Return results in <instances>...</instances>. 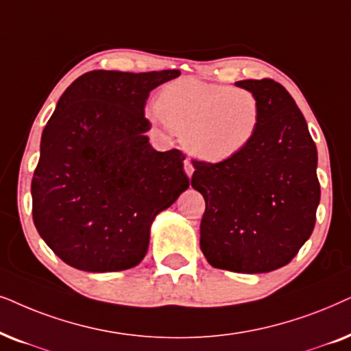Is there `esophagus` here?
<instances>
[{
	"label": "esophagus",
	"mask_w": 351,
	"mask_h": 351,
	"mask_svg": "<svg viewBox=\"0 0 351 351\" xmlns=\"http://www.w3.org/2000/svg\"><path fill=\"white\" fill-rule=\"evenodd\" d=\"M184 171H186V175H188V176H193L194 167H193V163H191L189 158H186V160H184Z\"/></svg>",
	"instance_id": "esophagus-1"
}]
</instances>
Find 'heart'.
<instances>
[{"label": "heart", "instance_id": "1", "mask_svg": "<svg viewBox=\"0 0 351 351\" xmlns=\"http://www.w3.org/2000/svg\"><path fill=\"white\" fill-rule=\"evenodd\" d=\"M154 115L180 134L191 156L224 162L255 138L261 109L256 96L245 88L186 78L163 88Z\"/></svg>", "mask_w": 351, "mask_h": 351}]
</instances>
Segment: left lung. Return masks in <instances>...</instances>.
I'll return each instance as SVG.
<instances>
[{"mask_svg":"<svg viewBox=\"0 0 351 351\" xmlns=\"http://www.w3.org/2000/svg\"><path fill=\"white\" fill-rule=\"evenodd\" d=\"M260 102L255 138L230 160H194L205 199L200 249L213 268L258 274L286 266L310 239L321 189L305 117L278 82H236Z\"/></svg>","mask_w":351,"mask_h":351,"instance_id":"8db88e82","label":"left lung"}]
</instances>
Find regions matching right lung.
Returning a JSON list of instances; mask_svg holds the SVG:
<instances>
[{
    "mask_svg": "<svg viewBox=\"0 0 351 351\" xmlns=\"http://www.w3.org/2000/svg\"><path fill=\"white\" fill-rule=\"evenodd\" d=\"M180 70H93L78 77L41 134L32 180L36 231L65 263L123 271L146 256L152 221L189 188L178 149L149 144L154 88Z\"/></svg>",
    "mask_w": 351,
    "mask_h": 351,
    "instance_id": "obj_1",
    "label": "right lung"
}]
</instances>
